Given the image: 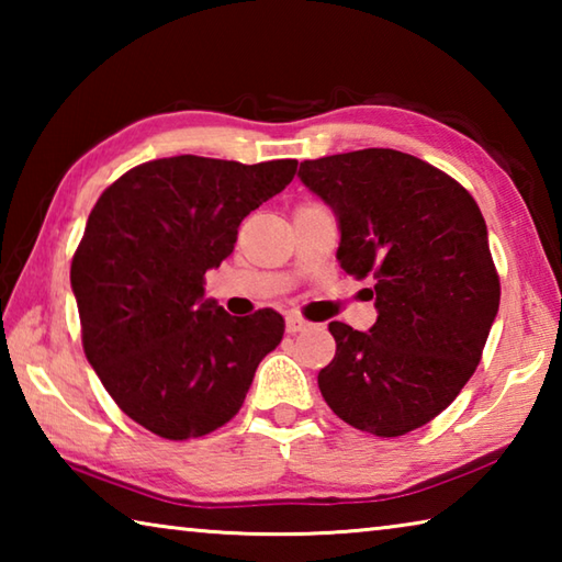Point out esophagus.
<instances>
[{
    "instance_id": "34e87169",
    "label": "esophagus",
    "mask_w": 562,
    "mask_h": 562,
    "mask_svg": "<svg viewBox=\"0 0 562 562\" xmlns=\"http://www.w3.org/2000/svg\"><path fill=\"white\" fill-rule=\"evenodd\" d=\"M284 327H288L290 335H297V331L310 329V322L300 315H294V312H290L288 319H284Z\"/></svg>"
}]
</instances>
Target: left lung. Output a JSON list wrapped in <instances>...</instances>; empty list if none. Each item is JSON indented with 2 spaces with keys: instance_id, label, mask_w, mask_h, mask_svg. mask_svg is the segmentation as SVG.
<instances>
[{
  "instance_id": "8db88e82",
  "label": "left lung",
  "mask_w": 562,
  "mask_h": 562,
  "mask_svg": "<svg viewBox=\"0 0 562 562\" xmlns=\"http://www.w3.org/2000/svg\"><path fill=\"white\" fill-rule=\"evenodd\" d=\"M339 217V268L374 280L369 331L329 322L317 376L341 422L394 439L439 416L479 367L501 302L486 221L459 180L392 148L300 164Z\"/></svg>"
}]
</instances>
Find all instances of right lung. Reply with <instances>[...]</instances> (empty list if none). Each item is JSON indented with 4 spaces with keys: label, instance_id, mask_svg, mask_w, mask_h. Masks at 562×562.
I'll return each instance as SVG.
<instances>
[{
    "label": "right lung",
    "instance_id": "obj_1",
    "mask_svg": "<svg viewBox=\"0 0 562 562\" xmlns=\"http://www.w3.org/2000/svg\"><path fill=\"white\" fill-rule=\"evenodd\" d=\"M294 173L292 158H158L93 205L71 260L83 355L121 412L160 439H198L231 422L282 341L280 312L233 317L203 300V284L233 252L243 217Z\"/></svg>",
    "mask_w": 562,
    "mask_h": 562
}]
</instances>
